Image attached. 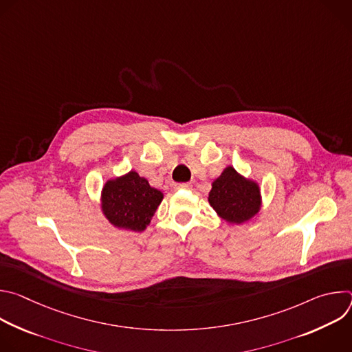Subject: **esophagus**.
Wrapping results in <instances>:
<instances>
[{"instance_id": "1", "label": "esophagus", "mask_w": 352, "mask_h": 352, "mask_svg": "<svg viewBox=\"0 0 352 352\" xmlns=\"http://www.w3.org/2000/svg\"><path fill=\"white\" fill-rule=\"evenodd\" d=\"M192 185L189 182H181V184H175V189H190Z\"/></svg>"}]
</instances>
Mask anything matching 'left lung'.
Masks as SVG:
<instances>
[{"label":"left lung","instance_id":"left-lung-1","mask_svg":"<svg viewBox=\"0 0 352 352\" xmlns=\"http://www.w3.org/2000/svg\"><path fill=\"white\" fill-rule=\"evenodd\" d=\"M209 202L221 219L241 224L259 212V186L241 177L232 167H227L213 182Z\"/></svg>","mask_w":352,"mask_h":352}]
</instances>
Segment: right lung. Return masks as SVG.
Instances as JSON below:
<instances>
[{"mask_svg": "<svg viewBox=\"0 0 352 352\" xmlns=\"http://www.w3.org/2000/svg\"><path fill=\"white\" fill-rule=\"evenodd\" d=\"M103 212L111 224L120 228L143 231L150 223L163 193L148 185L147 179L131 171L109 181L103 188Z\"/></svg>", "mask_w": 352, "mask_h": 352, "instance_id": "right-lung-1", "label": "right lung"}]
</instances>
